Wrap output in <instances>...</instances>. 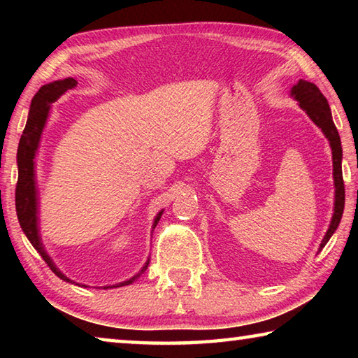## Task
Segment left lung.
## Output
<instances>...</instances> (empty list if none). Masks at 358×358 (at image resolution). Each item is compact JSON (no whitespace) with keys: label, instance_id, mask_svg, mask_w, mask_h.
I'll return each instance as SVG.
<instances>
[{"label":"left lung","instance_id":"1","mask_svg":"<svg viewBox=\"0 0 358 358\" xmlns=\"http://www.w3.org/2000/svg\"><path fill=\"white\" fill-rule=\"evenodd\" d=\"M290 96L295 101L300 102V107L308 113L314 124L322 129L324 136L329 138L331 147V157H333V180H335V213H333L331 222L327 230L322 243L319 246V251L327 245V241L335 234V230L341 221L343 211H344V181H343V171H341V161H343V148H341V138L336 131V126L333 123L330 106L327 102L325 96L320 93V90L316 85L306 80H299V83L294 85L290 90Z\"/></svg>","mask_w":358,"mask_h":358}]
</instances>
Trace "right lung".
Listing matches in <instances>:
<instances>
[{"instance_id":"right-lung-1","label":"right lung","mask_w":358,"mask_h":358,"mask_svg":"<svg viewBox=\"0 0 358 358\" xmlns=\"http://www.w3.org/2000/svg\"><path fill=\"white\" fill-rule=\"evenodd\" d=\"M77 87V80L72 77L64 78V80H55L52 83H47L44 87L39 88V92L34 94L31 101V107H29L27 126L23 129V134L19 142V150H17V166H19V180H17L15 187V210L17 217H19L20 227L25 232L29 243L34 246V250L41 254V257L45 260L47 265L50 266V270L58 278H62L63 281H71L68 276H64L62 271L57 268V265L53 264V260L48 257L44 246H42L41 235H39V222H38V189H36V175H34V157L36 151L39 147V141L42 136V129L47 123L48 110H50V104L55 102L59 96L64 94L68 90H72ZM162 211L157 213L153 222V229L156 224L161 220ZM150 264V259L142 266L141 273L132 276L131 280L115 284V286H106L108 287H120V286H128L132 281H136L141 276ZM80 286V284H78Z\"/></svg>"}]
</instances>
